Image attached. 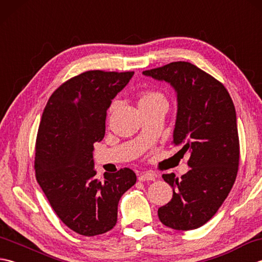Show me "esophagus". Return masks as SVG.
I'll use <instances>...</instances> for the list:
<instances>
[{
  "label": "esophagus",
  "mask_w": 262,
  "mask_h": 262,
  "mask_svg": "<svg viewBox=\"0 0 262 262\" xmlns=\"http://www.w3.org/2000/svg\"><path fill=\"white\" fill-rule=\"evenodd\" d=\"M155 178H157L155 173H153V172L146 171V172H143V173L138 176V180H140V181H154Z\"/></svg>",
  "instance_id": "34e87169"
}]
</instances>
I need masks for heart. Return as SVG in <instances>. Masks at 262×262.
Listing matches in <instances>:
<instances>
[{"label":"heart","mask_w":262,"mask_h":262,"mask_svg":"<svg viewBox=\"0 0 262 262\" xmlns=\"http://www.w3.org/2000/svg\"><path fill=\"white\" fill-rule=\"evenodd\" d=\"M160 99H163L164 100V97L160 92H157V91H145V92L142 93L141 99H140V103L151 102V101H155V100H160ZM115 103L116 102H113V104H111V109L114 108Z\"/></svg>","instance_id":"obj_1"}]
</instances>
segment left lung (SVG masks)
Returning <instances> with one entry per match:
<instances>
[{
    "label": "left lung",
    "instance_id": "left-lung-1",
    "mask_svg": "<svg viewBox=\"0 0 262 262\" xmlns=\"http://www.w3.org/2000/svg\"><path fill=\"white\" fill-rule=\"evenodd\" d=\"M143 74L176 89L172 144L182 146L183 153L190 152L186 174L162 176L173 194L159 208V219L173 230L198 229L216 214L236 179L240 142L234 103L223 83L191 63L173 62Z\"/></svg>",
    "mask_w": 262,
    "mask_h": 262
}]
</instances>
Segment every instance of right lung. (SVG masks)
<instances>
[{"mask_svg": "<svg viewBox=\"0 0 262 262\" xmlns=\"http://www.w3.org/2000/svg\"><path fill=\"white\" fill-rule=\"evenodd\" d=\"M134 72L86 71L64 82L49 98L36 140V179L63 223L84 236L110 231L120 197L135 185L124 168L96 178L93 144L102 141L111 100Z\"/></svg>", "mask_w": 262, "mask_h": 262, "instance_id": "right-lung-1", "label": "right lung"}]
</instances>
